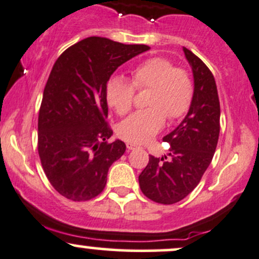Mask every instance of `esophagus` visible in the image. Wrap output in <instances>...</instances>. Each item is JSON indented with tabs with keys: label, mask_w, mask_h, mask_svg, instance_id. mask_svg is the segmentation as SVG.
I'll list each match as a JSON object with an SVG mask.
<instances>
[{
	"label": "esophagus",
	"mask_w": 259,
	"mask_h": 259,
	"mask_svg": "<svg viewBox=\"0 0 259 259\" xmlns=\"http://www.w3.org/2000/svg\"><path fill=\"white\" fill-rule=\"evenodd\" d=\"M126 147H127V150H134L138 147V145L133 144V143H126Z\"/></svg>",
	"instance_id": "34e87169"
}]
</instances>
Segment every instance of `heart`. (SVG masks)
I'll return each mask as SVG.
<instances>
[{"label":"heart","mask_w":259,"mask_h":259,"mask_svg":"<svg viewBox=\"0 0 259 259\" xmlns=\"http://www.w3.org/2000/svg\"><path fill=\"white\" fill-rule=\"evenodd\" d=\"M133 82L124 76L108 81L107 102L118 114L124 115L134 104L135 87L151 88L147 107L121 121L118 135L127 143L144 144L163 127L166 116L171 120L188 112L193 98V83L183 69L163 58H151L139 64L132 72Z\"/></svg>","instance_id":"b5f03b06"}]
</instances>
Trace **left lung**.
Wrapping results in <instances>:
<instances>
[{
	"label": "left lung",
	"instance_id": "8db88e82",
	"mask_svg": "<svg viewBox=\"0 0 259 259\" xmlns=\"http://www.w3.org/2000/svg\"><path fill=\"white\" fill-rule=\"evenodd\" d=\"M192 67L194 91L187 115L163 136L171 147L161 158L150 156L139 176L141 192L160 204H175L192 192L212 160L220 133V102L215 78L205 64L183 48Z\"/></svg>",
	"mask_w": 259,
	"mask_h": 259
}]
</instances>
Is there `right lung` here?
I'll return each mask as SVG.
<instances>
[{
    "mask_svg": "<svg viewBox=\"0 0 259 259\" xmlns=\"http://www.w3.org/2000/svg\"><path fill=\"white\" fill-rule=\"evenodd\" d=\"M150 49L101 36L76 42L59 56L45 84L38 118V151L48 180L62 197H97L125 144L108 126L107 82L120 65Z\"/></svg>",
    "mask_w": 259,
    "mask_h": 259,
    "instance_id": "1",
    "label": "right lung"
}]
</instances>
